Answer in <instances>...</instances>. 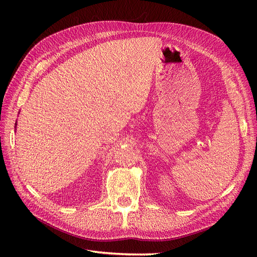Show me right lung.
<instances>
[{
  "label": "right lung",
  "instance_id": "1",
  "mask_svg": "<svg viewBox=\"0 0 257 257\" xmlns=\"http://www.w3.org/2000/svg\"><path fill=\"white\" fill-rule=\"evenodd\" d=\"M16 125H17V123H16V124H15V130H17V128H16Z\"/></svg>",
  "mask_w": 257,
  "mask_h": 257
}]
</instances>
